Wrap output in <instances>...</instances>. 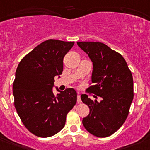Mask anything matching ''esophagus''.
Here are the masks:
<instances>
[{"mask_svg":"<svg viewBox=\"0 0 150 150\" xmlns=\"http://www.w3.org/2000/svg\"><path fill=\"white\" fill-rule=\"evenodd\" d=\"M77 102H78V103H80V102H82V100H81L80 95H79V94L77 96Z\"/></svg>","mask_w":150,"mask_h":150,"instance_id":"1","label":"esophagus"}]
</instances>
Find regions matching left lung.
Segmentation results:
<instances>
[{"label":"left lung","mask_w":150,"mask_h":150,"mask_svg":"<svg viewBox=\"0 0 150 150\" xmlns=\"http://www.w3.org/2000/svg\"><path fill=\"white\" fill-rule=\"evenodd\" d=\"M77 45L93 62V85L88 89L102 99L97 102L81 95L90 109L82 124L91 134L105 138L122 126L129 113L134 96L132 73L123 57L105 44L77 42Z\"/></svg>","instance_id":"obj_1"}]
</instances>
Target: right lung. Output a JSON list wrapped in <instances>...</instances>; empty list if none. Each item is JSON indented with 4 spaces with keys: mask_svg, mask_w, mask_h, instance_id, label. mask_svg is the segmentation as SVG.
<instances>
[{
    "mask_svg": "<svg viewBox=\"0 0 150 150\" xmlns=\"http://www.w3.org/2000/svg\"><path fill=\"white\" fill-rule=\"evenodd\" d=\"M74 42L50 39L35 47L20 62L13 83L15 107L24 126L41 138L64 127L68 112L76 103V91L53 93L54 77L62 74L63 58Z\"/></svg>",
    "mask_w": 150,
    "mask_h": 150,
    "instance_id": "1",
    "label": "right lung"
}]
</instances>
